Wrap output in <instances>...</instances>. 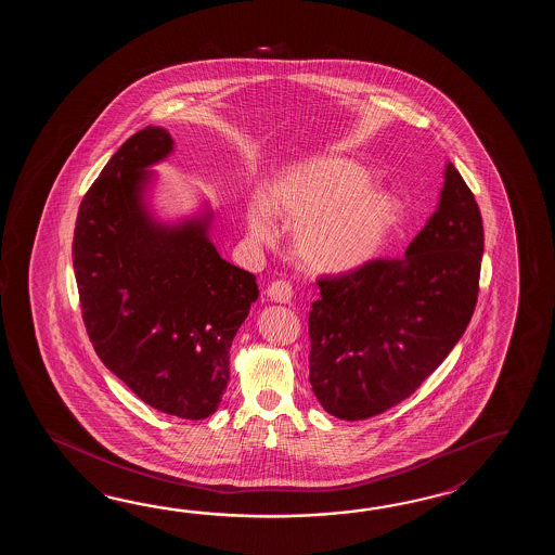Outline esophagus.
I'll list each match as a JSON object with an SVG mask.
<instances>
[{
	"label": "esophagus",
	"mask_w": 555,
	"mask_h": 555,
	"mask_svg": "<svg viewBox=\"0 0 555 555\" xmlns=\"http://www.w3.org/2000/svg\"><path fill=\"white\" fill-rule=\"evenodd\" d=\"M294 295V285L287 280H275L268 285V297L275 304H292Z\"/></svg>",
	"instance_id": "1"
}]
</instances>
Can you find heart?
Segmentation results:
<instances>
[{
    "mask_svg": "<svg viewBox=\"0 0 555 555\" xmlns=\"http://www.w3.org/2000/svg\"><path fill=\"white\" fill-rule=\"evenodd\" d=\"M268 207L248 216L258 240H272L275 222L295 224L297 258L319 272H349L377 258L402 222V204L389 190L371 186L365 166L345 156H318L280 178Z\"/></svg>",
    "mask_w": 555,
    "mask_h": 555,
    "instance_id": "obj_1",
    "label": "heart"
}]
</instances>
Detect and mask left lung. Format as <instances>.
Masks as SVG:
<instances>
[{"instance_id": "8db88e82", "label": "left lung", "mask_w": 555, "mask_h": 555, "mask_svg": "<svg viewBox=\"0 0 555 555\" xmlns=\"http://www.w3.org/2000/svg\"><path fill=\"white\" fill-rule=\"evenodd\" d=\"M480 208L452 163L437 212L401 258L321 275L309 311V383L327 413L363 421L411 397L470 323Z\"/></svg>"}]
</instances>
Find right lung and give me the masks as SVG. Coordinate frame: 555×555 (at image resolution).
Masks as SVG:
<instances>
[{
    "mask_svg": "<svg viewBox=\"0 0 555 555\" xmlns=\"http://www.w3.org/2000/svg\"><path fill=\"white\" fill-rule=\"evenodd\" d=\"M170 151V134L146 127L113 154L79 206L73 270L106 369L156 411L201 421L222 401L258 283L220 258L206 222L163 228L144 210L142 168Z\"/></svg>",
    "mask_w": 555,
    "mask_h": 555,
    "instance_id": "1",
    "label": "right lung"
}]
</instances>
